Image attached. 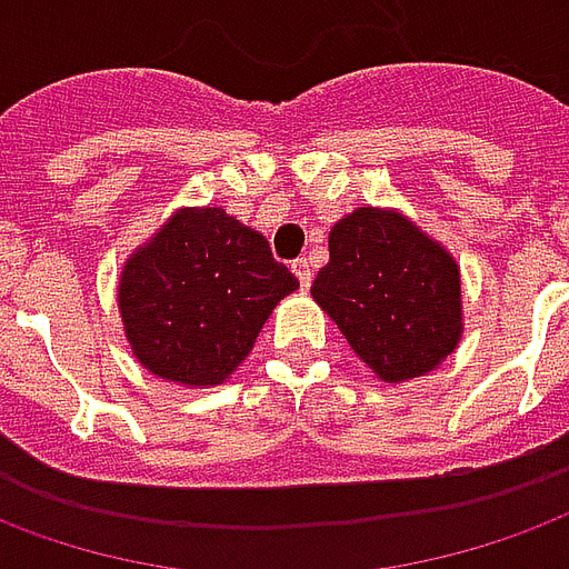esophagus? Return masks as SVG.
<instances>
[{
    "instance_id": "obj_1",
    "label": "esophagus",
    "mask_w": 569,
    "mask_h": 569,
    "mask_svg": "<svg viewBox=\"0 0 569 569\" xmlns=\"http://www.w3.org/2000/svg\"><path fill=\"white\" fill-rule=\"evenodd\" d=\"M292 271H296L298 283H301V289H307L310 286V280H313V271H310V262L307 259H296L292 262Z\"/></svg>"
}]
</instances>
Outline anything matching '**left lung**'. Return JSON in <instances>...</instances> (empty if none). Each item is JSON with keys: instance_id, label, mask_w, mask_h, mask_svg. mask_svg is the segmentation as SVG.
Masks as SVG:
<instances>
[{"instance_id": "1", "label": "left lung", "mask_w": 569, "mask_h": 569, "mask_svg": "<svg viewBox=\"0 0 569 569\" xmlns=\"http://www.w3.org/2000/svg\"><path fill=\"white\" fill-rule=\"evenodd\" d=\"M310 292L380 380L435 370L461 340V280L449 252L395 210L359 208L328 234Z\"/></svg>"}]
</instances>
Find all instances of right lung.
Returning <instances> with one entry per match:
<instances>
[{"label": "right lung", "instance_id": "right-lung-1", "mask_svg": "<svg viewBox=\"0 0 569 569\" xmlns=\"http://www.w3.org/2000/svg\"><path fill=\"white\" fill-rule=\"evenodd\" d=\"M296 286L259 231L220 208L180 210L126 262V338L156 377L217 386L247 359L264 319Z\"/></svg>", "mask_w": 569, "mask_h": 569}]
</instances>
